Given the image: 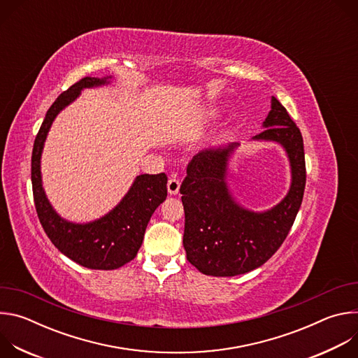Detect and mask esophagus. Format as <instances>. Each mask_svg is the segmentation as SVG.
Wrapping results in <instances>:
<instances>
[{"label":"esophagus","mask_w":358,"mask_h":358,"mask_svg":"<svg viewBox=\"0 0 358 358\" xmlns=\"http://www.w3.org/2000/svg\"><path fill=\"white\" fill-rule=\"evenodd\" d=\"M167 189L170 195H177L180 191V181L176 177H171L167 182Z\"/></svg>","instance_id":"esophagus-1"}]
</instances>
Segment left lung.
<instances>
[{"label":"left lung","mask_w":358,"mask_h":358,"mask_svg":"<svg viewBox=\"0 0 358 358\" xmlns=\"http://www.w3.org/2000/svg\"><path fill=\"white\" fill-rule=\"evenodd\" d=\"M258 141L279 143L290 163L286 196L264 213L243 208L227 182L228 162L239 143L199 151L187 167L180 192L185 213L182 245L188 262L210 276H236L262 266L286 239L306 185L303 137L287 110L272 97Z\"/></svg>","instance_id":"1"}]
</instances>
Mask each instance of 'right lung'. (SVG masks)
Listing matches in <instances>:
<instances>
[{"instance_id":"1","label":"right lung","mask_w":358,"mask_h":358,"mask_svg":"<svg viewBox=\"0 0 358 358\" xmlns=\"http://www.w3.org/2000/svg\"><path fill=\"white\" fill-rule=\"evenodd\" d=\"M110 79L112 76L101 79L86 76L58 96L35 137L31 160L35 208L45 234L65 257L97 271H113L136 258L152 213L167 196L164 173L137 176L127 194L110 213L86 224L64 220L46 198L41 177V156L52 122L83 89L108 85Z\"/></svg>"}]
</instances>
